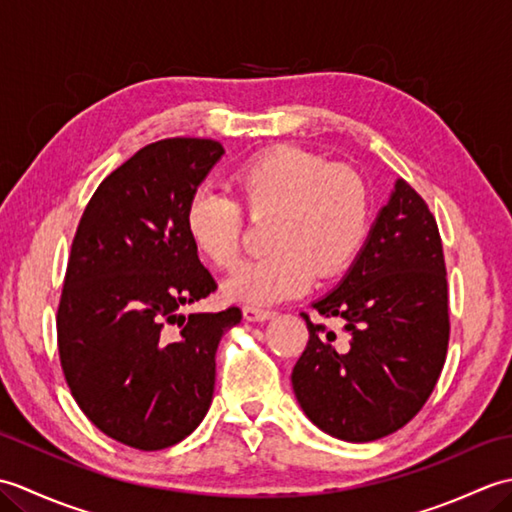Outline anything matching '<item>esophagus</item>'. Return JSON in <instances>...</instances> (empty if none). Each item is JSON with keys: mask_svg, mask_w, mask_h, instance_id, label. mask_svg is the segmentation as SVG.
Masks as SVG:
<instances>
[{"mask_svg": "<svg viewBox=\"0 0 512 512\" xmlns=\"http://www.w3.org/2000/svg\"><path fill=\"white\" fill-rule=\"evenodd\" d=\"M242 312H244V319L248 323H264V321L275 317V312L264 310V308H255V306H244Z\"/></svg>", "mask_w": 512, "mask_h": 512, "instance_id": "esophagus-1", "label": "esophagus"}]
</instances>
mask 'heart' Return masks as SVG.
Here are the masks:
<instances>
[{
	"label": "heart",
	"instance_id": "heart-1",
	"mask_svg": "<svg viewBox=\"0 0 512 512\" xmlns=\"http://www.w3.org/2000/svg\"><path fill=\"white\" fill-rule=\"evenodd\" d=\"M235 187L250 213H275L268 246L226 279V297L277 303L303 295L319 277L352 264L369 228V195L356 173L330 167L295 147L268 149L235 173ZM184 228L193 248L217 268L235 266L242 209L224 191L202 187L191 195Z\"/></svg>",
	"mask_w": 512,
	"mask_h": 512
}]
</instances>
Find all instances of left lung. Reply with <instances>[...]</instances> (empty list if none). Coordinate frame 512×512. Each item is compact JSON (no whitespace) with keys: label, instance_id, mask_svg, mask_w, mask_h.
I'll return each instance as SVG.
<instances>
[{"label":"left lung","instance_id":"1","mask_svg":"<svg viewBox=\"0 0 512 512\" xmlns=\"http://www.w3.org/2000/svg\"><path fill=\"white\" fill-rule=\"evenodd\" d=\"M343 319L347 343L314 325L292 369L310 422L332 438L372 442L416 416L436 387L449 345V290L436 217L398 178L350 270L312 303Z\"/></svg>","mask_w":512,"mask_h":512}]
</instances>
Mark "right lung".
<instances>
[{"instance_id":"add662e5","label":"right lung","mask_w":512,"mask_h":512,"mask_svg":"<svg viewBox=\"0 0 512 512\" xmlns=\"http://www.w3.org/2000/svg\"><path fill=\"white\" fill-rule=\"evenodd\" d=\"M224 147L147 145L107 176L76 228L57 314L68 387L105 436L140 451L184 440L211 407L215 352L242 310L180 308L217 288L184 211Z\"/></svg>"}]
</instances>
